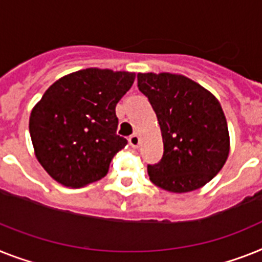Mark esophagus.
<instances>
[{
	"instance_id": "obj_1",
	"label": "esophagus",
	"mask_w": 262,
	"mask_h": 262,
	"mask_svg": "<svg viewBox=\"0 0 262 262\" xmlns=\"http://www.w3.org/2000/svg\"><path fill=\"white\" fill-rule=\"evenodd\" d=\"M128 143H129V146L134 147V148H138V147H139V144H140L139 135H138V134H134V135L129 136Z\"/></svg>"
}]
</instances>
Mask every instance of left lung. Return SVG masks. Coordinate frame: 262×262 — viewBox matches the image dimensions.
Listing matches in <instances>:
<instances>
[{"mask_svg":"<svg viewBox=\"0 0 262 262\" xmlns=\"http://www.w3.org/2000/svg\"><path fill=\"white\" fill-rule=\"evenodd\" d=\"M138 88L157 114L163 139L162 159L147 165L151 182L171 193L210 182L229 155L228 123L217 99L171 73H138Z\"/></svg>","mask_w":262,"mask_h":262,"instance_id":"obj_1","label":"left lung"}]
</instances>
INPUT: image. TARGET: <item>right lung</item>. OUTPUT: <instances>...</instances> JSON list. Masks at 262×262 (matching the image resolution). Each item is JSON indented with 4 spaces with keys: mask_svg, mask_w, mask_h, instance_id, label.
I'll return each mask as SVG.
<instances>
[{
    "mask_svg": "<svg viewBox=\"0 0 262 262\" xmlns=\"http://www.w3.org/2000/svg\"><path fill=\"white\" fill-rule=\"evenodd\" d=\"M135 73L88 68L47 90L29 119L34 152L52 178L81 187L104 178L127 139L116 135L115 108Z\"/></svg>",
    "mask_w": 262,
    "mask_h": 262,
    "instance_id": "1",
    "label": "right lung"
}]
</instances>
